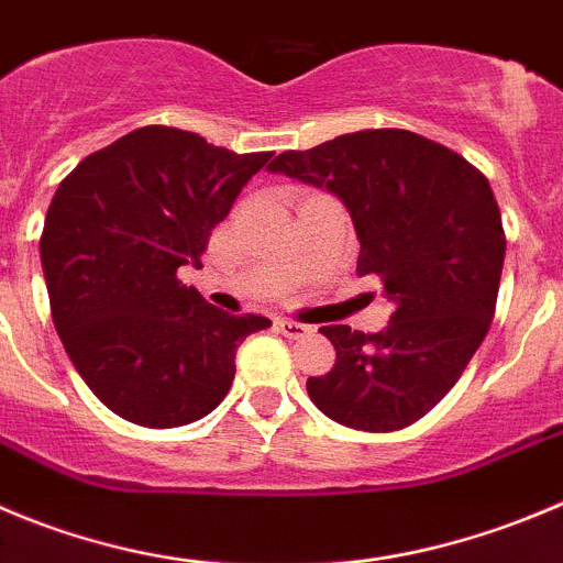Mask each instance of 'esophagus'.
<instances>
[{"label": "esophagus", "mask_w": 563, "mask_h": 563, "mask_svg": "<svg viewBox=\"0 0 563 563\" xmlns=\"http://www.w3.org/2000/svg\"><path fill=\"white\" fill-rule=\"evenodd\" d=\"M276 329L282 331V334H285V336H290V340H301V336L312 334V325L296 323V320H287V318H278L276 320Z\"/></svg>", "instance_id": "esophagus-1"}]
</instances>
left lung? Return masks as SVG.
Instances as JSON below:
<instances>
[{
  "label": "left lung",
  "mask_w": 563,
  "mask_h": 563,
  "mask_svg": "<svg viewBox=\"0 0 563 563\" xmlns=\"http://www.w3.org/2000/svg\"><path fill=\"white\" fill-rule=\"evenodd\" d=\"M325 187L351 212L358 276H376L393 303L378 334L323 325L336 351L309 376L312 404L356 431H398L453 389L495 318L506 234L478 168L409 130H365L271 163Z\"/></svg>",
  "instance_id": "8db88e82"
}]
</instances>
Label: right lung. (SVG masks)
I'll return each instance as SVG.
<instances>
[{"label":"right lung","mask_w":563,"mask_h":563,"mask_svg":"<svg viewBox=\"0 0 563 563\" xmlns=\"http://www.w3.org/2000/svg\"><path fill=\"white\" fill-rule=\"evenodd\" d=\"M273 152L234 154L196 132L143 126L85 157L41 234L52 320L82 382L124 420L187 426L234 382L262 314H229L181 285L210 234Z\"/></svg>","instance_id":"add662e5"}]
</instances>
